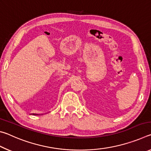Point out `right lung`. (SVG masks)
Returning a JSON list of instances; mask_svg holds the SVG:
<instances>
[{"label":"right lung","mask_w":151,"mask_h":151,"mask_svg":"<svg viewBox=\"0 0 151 151\" xmlns=\"http://www.w3.org/2000/svg\"><path fill=\"white\" fill-rule=\"evenodd\" d=\"M32 114H33V115H39V114H35V113H33Z\"/></svg>","instance_id":"obj_1"}]
</instances>
